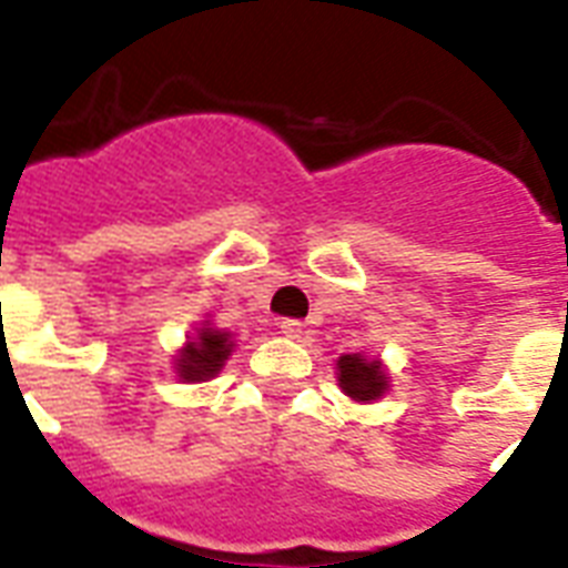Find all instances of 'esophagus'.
Masks as SVG:
<instances>
[{
  "instance_id": "1",
  "label": "esophagus",
  "mask_w": 568,
  "mask_h": 568,
  "mask_svg": "<svg viewBox=\"0 0 568 568\" xmlns=\"http://www.w3.org/2000/svg\"><path fill=\"white\" fill-rule=\"evenodd\" d=\"M280 329H283V336L288 338H303L306 336V324L297 318H285L283 324H280Z\"/></svg>"
}]
</instances>
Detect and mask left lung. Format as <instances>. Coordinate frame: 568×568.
Instances as JSON below:
<instances>
[{"label":"left lung","mask_w":568,"mask_h":568,"mask_svg":"<svg viewBox=\"0 0 568 568\" xmlns=\"http://www.w3.org/2000/svg\"><path fill=\"white\" fill-rule=\"evenodd\" d=\"M338 386L354 400H377L388 386L377 359H363L359 354H347L338 359Z\"/></svg>","instance_id":"8db88e82"}]
</instances>
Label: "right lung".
Instances as JSON below:
<instances>
[{
  "instance_id": "add662e5",
  "label": "right lung",
  "mask_w": 568,
  "mask_h": 568,
  "mask_svg": "<svg viewBox=\"0 0 568 568\" xmlns=\"http://www.w3.org/2000/svg\"><path fill=\"white\" fill-rule=\"evenodd\" d=\"M232 351L230 333H221V329L203 327L200 336L194 342L185 345V351L176 359V374L182 379H209L221 372L226 356Z\"/></svg>"
}]
</instances>
